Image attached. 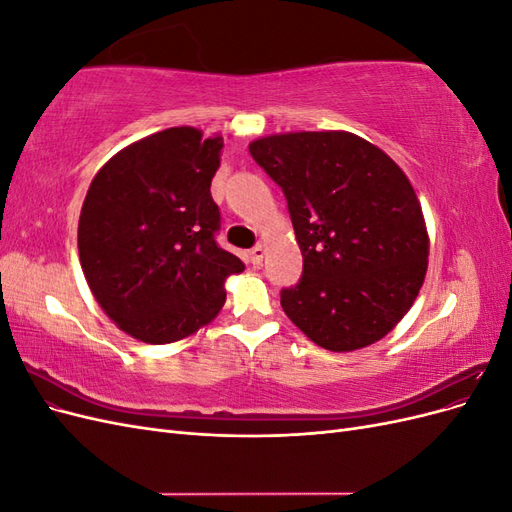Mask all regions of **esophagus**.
Listing matches in <instances>:
<instances>
[{"instance_id":"esophagus-1","label":"esophagus","mask_w":512,"mask_h":512,"mask_svg":"<svg viewBox=\"0 0 512 512\" xmlns=\"http://www.w3.org/2000/svg\"><path fill=\"white\" fill-rule=\"evenodd\" d=\"M262 258H265V245L252 247V252H250V262H252V265H260Z\"/></svg>"}]
</instances>
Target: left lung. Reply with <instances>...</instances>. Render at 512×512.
<instances>
[{
  "mask_svg": "<svg viewBox=\"0 0 512 512\" xmlns=\"http://www.w3.org/2000/svg\"><path fill=\"white\" fill-rule=\"evenodd\" d=\"M252 158L280 185L303 275L280 301L331 352L376 344L408 314L427 273L429 235L410 179L344 130L256 138Z\"/></svg>",
  "mask_w": 512,
  "mask_h": 512,
  "instance_id": "1",
  "label": "left lung"
}]
</instances>
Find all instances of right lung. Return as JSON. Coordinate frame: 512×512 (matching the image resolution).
I'll list each match as a JSON object with an SVG mask.
<instances>
[{
    "label": "right lung",
    "mask_w": 512,
    "mask_h": 512,
    "mask_svg": "<svg viewBox=\"0 0 512 512\" xmlns=\"http://www.w3.org/2000/svg\"><path fill=\"white\" fill-rule=\"evenodd\" d=\"M224 138L181 126L117 151L91 181L79 218V258L98 305L145 344L203 329L245 269L215 243L211 179Z\"/></svg>",
    "instance_id": "obj_1"
}]
</instances>
